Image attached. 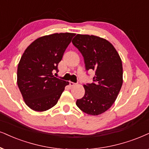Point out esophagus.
<instances>
[{"label":"esophagus","instance_id":"obj_1","mask_svg":"<svg viewBox=\"0 0 149 149\" xmlns=\"http://www.w3.org/2000/svg\"><path fill=\"white\" fill-rule=\"evenodd\" d=\"M76 83H74V82H69V86H74L75 85H76Z\"/></svg>","mask_w":149,"mask_h":149}]
</instances>
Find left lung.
<instances>
[{"label":"left lung","instance_id":"obj_1","mask_svg":"<svg viewBox=\"0 0 149 149\" xmlns=\"http://www.w3.org/2000/svg\"><path fill=\"white\" fill-rule=\"evenodd\" d=\"M72 43L83 56L86 70L95 71L94 82L84 84L85 93L76 105L86 114L98 116L112 106L121 89L122 60L113 45L102 38L77 34Z\"/></svg>","mask_w":149,"mask_h":149}]
</instances>
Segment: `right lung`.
<instances>
[{"instance_id": "1", "label": "right lung", "mask_w": 149, "mask_h": 149, "mask_svg": "<svg viewBox=\"0 0 149 149\" xmlns=\"http://www.w3.org/2000/svg\"><path fill=\"white\" fill-rule=\"evenodd\" d=\"M73 33H55L35 40L24 50L17 70V84L25 104L45 111L57 104L69 82L54 77Z\"/></svg>"}]
</instances>
